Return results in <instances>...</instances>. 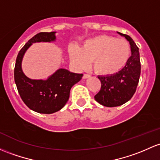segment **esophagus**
<instances>
[{"label": "esophagus", "instance_id": "1", "mask_svg": "<svg viewBox=\"0 0 160 160\" xmlns=\"http://www.w3.org/2000/svg\"><path fill=\"white\" fill-rule=\"evenodd\" d=\"M89 77H90V76H89V74H87V73H84L83 76V79H87V78H89Z\"/></svg>", "mask_w": 160, "mask_h": 160}]
</instances>
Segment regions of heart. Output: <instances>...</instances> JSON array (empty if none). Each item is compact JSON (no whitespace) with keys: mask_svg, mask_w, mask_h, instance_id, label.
<instances>
[{"mask_svg":"<svg viewBox=\"0 0 160 160\" xmlns=\"http://www.w3.org/2000/svg\"><path fill=\"white\" fill-rule=\"evenodd\" d=\"M70 59L77 69H84L92 61V67L97 73L109 76L120 71L131 57L128 42L114 36H96L87 40L80 48L70 45Z\"/></svg>","mask_w":160,"mask_h":160,"instance_id":"b5f03b06","label":"heart"}]
</instances>
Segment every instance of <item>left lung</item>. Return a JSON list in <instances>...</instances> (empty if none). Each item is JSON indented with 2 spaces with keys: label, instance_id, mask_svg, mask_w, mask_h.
Wrapping results in <instances>:
<instances>
[{
  "label": "left lung",
  "instance_id": "obj_1",
  "mask_svg": "<svg viewBox=\"0 0 160 160\" xmlns=\"http://www.w3.org/2000/svg\"><path fill=\"white\" fill-rule=\"evenodd\" d=\"M124 36L131 45V55L126 65L118 73L109 76H98L101 81V89L95 99L106 107L122 106L134 96L140 75L139 48L129 36L117 32Z\"/></svg>",
  "mask_w": 160,
  "mask_h": 160
}]
</instances>
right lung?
<instances>
[{
	"mask_svg": "<svg viewBox=\"0 0 160 160\" xmlns=\"http://www.w3.org/2000/svg\"><path fill=\"white\" fill-rule=\"evenodd\" d=\"M56 32H39L30 38L17 55L14 68V80L23 102L32 111L52 114L63 108L69 99L70 90L82 79V73H72L60 68L46 80H35L26 76L22 61L28 48L33 43L55 42Z\"/></svg>",
	"mask_w": 160,
	"mask_h": 160,
	"instance_id": "add662e5",
	"label": "right lung"
}]
</instances>
